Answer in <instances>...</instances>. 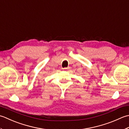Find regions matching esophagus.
<instances>
[{"instance_id":"esophagus-1","label":"esophagus","mask_w":129,"mask_h":129,"mask_svg":"<svg viewBox=\"0 0 129 129\" xmlns=\"http://www.w3.org/2000/svg\"><path fill=\"white\" fill-rule=\"evenodd\" d=\"M68 68H64L63 70H67V69H68Z\"/></svg>"}]
</instances>
